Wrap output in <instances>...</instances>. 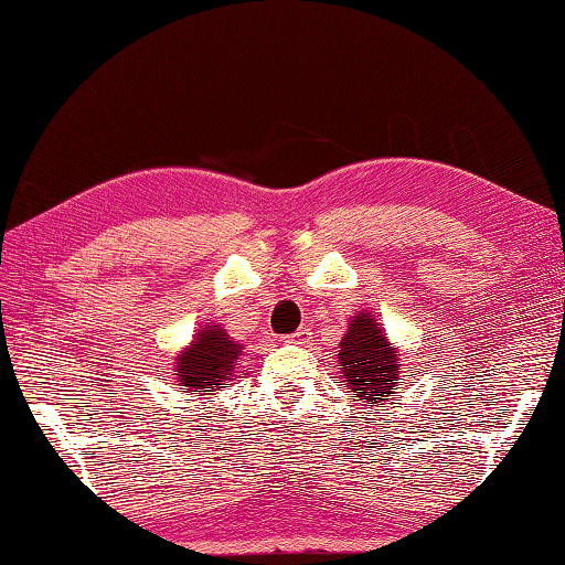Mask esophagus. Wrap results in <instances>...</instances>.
I'll use <instances>...</instances> for the list:
<instances>
[{
	"instance_id": "esophagus-1",
	"label": "esophagus",
	"mask_w": 565,
	"mask_h": 565,
	"mask_svg": "<svg viewBox=\"0 0 565 565\" xmlns=\"http://www.w3.org/2000/svg\"><path fill=\"white\" fill-rule=\"evenodd\" d=\"M310 334H312V332H310V329H305V327H302V329H297V332H295L292 337H287V342H297V344H305V342H307V339H310Z\"/></svg>"
}]
</instances>
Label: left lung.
I'll return each mask as SVG.
<instances>
[{
	"mask_svg": "<svg viewBox=\"0 0 565 565\" xmlns=\"http://www.w3.org/2000/svg\"><path fill=\"white\" fill-rule=\"evenodd\" d=\"M339 366H342L344 386L351 396L386 406V401L396 386H401V354L391 347L376 317L371 312H359L349 322L342 342H339Z\"/></svg>",
	"mask_w": 565,
	"mask_h": 565,
	"instance_id": "obj_1",
	"label": "left lung"
}]
</instances>
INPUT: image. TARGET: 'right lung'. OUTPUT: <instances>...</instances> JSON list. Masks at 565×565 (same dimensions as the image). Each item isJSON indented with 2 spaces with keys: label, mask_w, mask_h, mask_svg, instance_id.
<instances>
[{
  "label": "right lung",
  "mask_w": 565,
  "mask_h": 565,
  "mask_svg": "<svg viewBox=\"0 0 565 565\" xmlns=\"http://www.w3.org/2000/svg\"><path fill=\"white\" fill-rule=\"evenodd\" d=\"M241 344L233 342L226 334V329L218 324H204L199 329L184 351H179L177 356V381L182 383L186 393L201 391L204 396L206 391H221L231 386L233 369L238 364Z\"/></svg>",
  "instance_id": "right-lung-1"
}]
</instances>
